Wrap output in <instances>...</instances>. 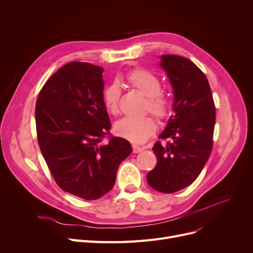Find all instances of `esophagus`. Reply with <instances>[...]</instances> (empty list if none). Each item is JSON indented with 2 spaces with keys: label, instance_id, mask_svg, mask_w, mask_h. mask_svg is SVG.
<instances>
[{
  "label": "esophagus",
  "instance_id": "esophagus-1",
  "mask_svg": "<svg viewBox=\"0 0 253 253\" xmlns=\"http://www.w3.org/2000/svg\"><path fill=\"white\" fill-rule=\"evenodd\" d=\"M132 150H133V153H134V154H138V153L142 152L144 149H143V148H140V147H137V145H133V147H132Z\"/></svg>",
  "mask_w": 253,
  "mask_h": 253
}]
</instances>
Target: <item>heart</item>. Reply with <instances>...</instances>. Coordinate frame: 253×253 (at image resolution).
<instances>
[{"label":"heart","instance_id":"obj_1","mask_svg":"<svg viewBox=\"0 0 253 253\" xmlns=\"http://www.w3.org/2000/svg\"><path fill=\"white\" fill-rule=\"evenodd\" d=\"M126 82L145 97L144 111H149L158 119H164L168 115L169 101L167 96L160 90L161 83L159 78L150 71L136 69L129 72ZM120 98V86L113 83L105 88L103 101L106 110L111 114H117ZM156 131V123L151 117L123 118L115 124V132L133 143H142Z\"/></svg>","mask_w":253,"mask_h":253}]
</instances>
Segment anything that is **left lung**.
Masks as SVG:
<instances>
[{
  "instance_id": "8db88e82",
  "label": "left lung",
  "mask_w": 253,
  "mask_h": 253,
  "mask_svg": "<svg viewBox=\"0 0 253 253\" xmlns=\"http://www.w3.org/2000/svg\"><path fill=\"white\" fill-rule=\"evenodd\" d=\"M160 66L173 88V115L153 151L157 165L147 175L151 187L171 194L193 183L201 173L213 145L215 106L208 80L190 59L161 55Z\"/></svg>"
}]
</instances>
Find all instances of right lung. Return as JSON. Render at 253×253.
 Here are the masks:
<instances>
[{"mask_svg":"<svg viewBox=\"0 0 253 253\" xmlns=\"http://www.w3.org/2000/svg\"><path fill=\"white\" fill-rule=\"evenodd\" d=\"M103 69L70 62L40 91L36 104L38 142L59 188L84 200L110 192L119 165L131 154L124 138L112 137L103 101Z\"/></svg>","mask_w":253,"mask_h":253,"instance_id":"1","label":"right lung"}]
</instances>
